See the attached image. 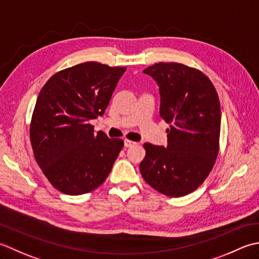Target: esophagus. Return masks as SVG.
Wrapping results in <instances>:
<instances>
[{"label":"esophagus","mask_w":259,"mask_h":259,"mask_svg":"<svg viewBox=\"0 0 259 259\" xmlns=\"http://www.w3.org/2000/svg\"><path fill=\"white\" fill-rule=\"evenodd\" d=\"M136 143L135 142H133V141H130V140H125L124 141V145H125V147H132V146H134Z\"/></svg>","instance_id":"1"}]
</instances>
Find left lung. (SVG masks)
Segmentation results:
<instances>
[{"mask_svg": "<svg viewBox=\"0 0 259 259\" xmlns=\"http://www.w3.org/2000/svg\"><path fill=\"white\" fill-rule=\"evenodd\" d=\"M159 86L160 115L166 123V146L144 143L140 171L147 184L167 197L193 192L212 170L220 134V104L210 79L177 62L143 70Z\"/></svg>", "mask_w": 259, "mask_h": 259, "instance_id": "8db88e82", "label": "left lung"}]
</instances>
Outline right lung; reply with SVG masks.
Masks as SVG:
<instances>
[{"label": "right lung", "instance_id": "add662e5", "mask_svg": "<svg viewBox=\"0 0 259 259\" xmlns=\"http://www.w3.org/2000/svg\"><path fill=\"white\" fill-rule=\"evenodd\" d=\"M125 67L83 62L52 76L36 99L30 127L34 157L57 190L79 196L98 188L112 171L124 142L96 134Z\"/></svg>", "mask_w": 259, "mask_h": 259}]
</instances>
